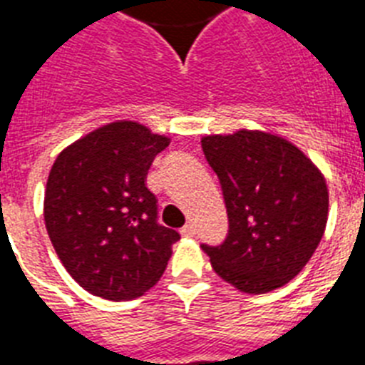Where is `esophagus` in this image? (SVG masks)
Masks as SVG:
<instances>
[{"label": "esophagus", "mask_w": 365, "mask_h": 365, "mask_svg": "<svg viewBox=\"0 0 365 365\" xmlns=\"http://www.w3.org/2000/svg\"><path fill=\"white\" fill-rule=\"evenodd\" d=\"M180 232H182L183 237H195V234H197V228H195V225H191V222H189V225L183 226Z\"/></svg>", "instance_id": "34e87169"}]
</instances>
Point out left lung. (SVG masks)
Listing matches in <instances>:
<instances>
[{"label":"left lung","mask_w":365,"mask_h":365,"mask_svg":"<svg viewBox=\"0 0 365 365\" xmlns=\"http://www.w3.org/2000/svg\"><path fill=\"white\" fill-rule=\"evenodd\" d=\"M202 150L219 176L230 222L225 243L202 245L213 271L250 295L286 286L324 234V176L302 150L267 131L206 135Z\"/></svg>","instance_id":"8db88e82"}]
</instances>
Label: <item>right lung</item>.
<instances>
[{
  "mask_svg": "<svg viewBox=\"0 0 365 365\" xmlns=\"http://www.w3.org/2000/svg\"><path fill=\"white\" fill-rule=\"evenodd\" d=\"M168 143L139 122L118 120L55 159L46 183V230L64 269L88 293L130 301L165 272L180 234L158 225L146 174Z\"/></svg>",
  "mask_w": 365,
  "mask_h": 365,
  "instance_id": "1",
  "label": "right lung"
}]
</instances>
